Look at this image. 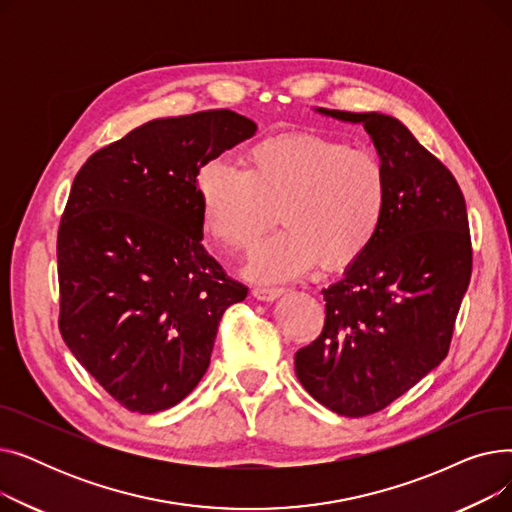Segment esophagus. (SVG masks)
Returning a JSON list of instances; mask_svg holds the SVG:
<instances>
[{"label":"esophagus","instance_id":"esophagus-1","mask_svg":"<svg viewBox=\"0 0 512 512\" xmlns=\"http://www.w3.org/2000/svg\"><path fill=\"white\" fill-rule=\"evenodd\" d=\"M282 288H276V286H255L253 288V297L259 299V301H276L282 297Z\"/></svg>","mask_w":512,"mask_h":512}]
</instances>
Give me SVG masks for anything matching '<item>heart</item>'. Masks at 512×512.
<instances>
[{
    "instance_id": "obj_1",
    "label": "heart",
    "mask_w": 512,
    "mask_h": 512,
    "mask_svg": "<svg viewBox=\"0 0 512 512\" xmlns=\"http://www.w3.org/2000/svg\"><path fill=\"white\" fill-rule=\"evenodd\" d=\"M203 232L224 249H247L278 207L284 226L259 242L247 274L297 278L321 261L326 270L355 263L378 236L388 209V172L380 155L313 132L280 134L251 145L242 170L207 161L193 180Z\"/></svg>"
}]
</instances>
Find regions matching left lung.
I'll return each mask as SVG.
<instances>
[{"mask_svg": "<svg viewBox=\"0 0 512 512\" xmlns=\"http://www.w3.org/2000/svg\"><path fill=\"white\" fill-rule=\"evenodd\" d=\"M319 116L363 124L388 172V209L369 249L321 290L326 326L294 355L305 390L342 417L386 409L448 355L471 280L465 197L442 161L382 112Z\"/></svg>", "mask_w": 512, "mask_h": 512, "instance_id": "left-lung-1", "label": "left lung"}]
</instances>
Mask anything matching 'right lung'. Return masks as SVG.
Listing matches in <instances>:
<instances>
[{"label": "right lung", "instance_id": "right-lung-1", "mask_svg": "<svg viewBox=\"0 0 512 512\" xmlns=\"http://www.w3.org/2000/svg\"><path fill=\"white\" fill-rule=\"evenodd\" d=\"M255 130L230 110L157 118L74 178L58 232L60 332L128 411L159 413L191 394L224 311L247 299L201 245L193 180Z\"/></svg>", "mask_w": 512, "mask_h": 512}]
</instances>
